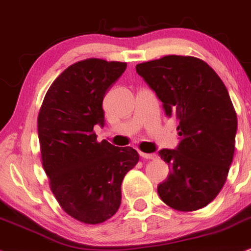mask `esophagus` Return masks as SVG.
Returning <instances> with one entry per match:
<instances>
[{"instance_id":"esophagus-1","label":"esophagus","mask_w":251,"mask_h":251,"mask_svg":"<svg viewBox=\"0 0 251 251\" xmlns=\"http://www.w3.org/2000/svg\"><path fill=\"white\" fill-rule=\"evenodd\" d=\"M141 157L144 158V160H155L156 155L155 154H146V152H140Z\"/></svg>"}]
</instances>
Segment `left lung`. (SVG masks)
Masks as SVG:
<instances>
[{
  "mask_svg": "<svg viewBox=\"0 0 251 251\" xmlns=\"http://www.w3.org/2000/svg\"><path fill=\"white\" fill-rule=\"evenodd\" d=\"M136 72L167 116L178 120L182 136L176 149L158 151L170 170L158 196L175 210H199L219 195L234 157L237 116L228 90L213 68L194 56L168 55L137 64Z\"/></svg>",
  "mask_w": 251,
  "mask_h": 251,
  "instance_id": "1",
  "label": "left lung"
}]
</instances>
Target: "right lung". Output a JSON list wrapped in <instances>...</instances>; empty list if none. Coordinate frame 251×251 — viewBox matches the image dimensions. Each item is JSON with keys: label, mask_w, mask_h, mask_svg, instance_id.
I'll return each instance as SVG.
<instances>
[{"label": "right lung", "mask_w": 251, "mask_h": 251, "mask_svg": "<svg viewBox=\"0 0 251 251\" xmlns=\"http://www.w3.org/2000/svg\"><path fill=\"white\" fill-rule=\"evenodd\" d=\"M126 62L87 58L52 82L37 117L42 166L58 204L73 219L99 225L116 214L121 184L136 166L137 151L97 142L104 126L105 93L125 73Z\"/></svg>", "instance_id": "obj_1"}]
</instances>
